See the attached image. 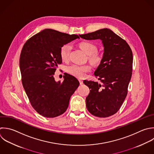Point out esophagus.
Wrapping results in <instances>:
<instances>
[{
    "label": "esophagus",
    "mask_w": 154,
    "mask_h": 154,
    "mask_svg": "<svg viewBox=\"0 0 154 154\" xmlns=\"http://www.w3.org/2000/svg\"><path fill=\"white\" fill-rule=\"evenodd\" d=\"M79 83H80L81 85L83 84V81L82 79H79Z\"/></svg>",
    "instance_id": "esophagus-1"
}]
</instances>
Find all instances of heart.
<instances>
[{
  "label": "heart",
  "mask_w": 154,
  "mask_h": 154,
  "mask_svg": "<svg viewBox=\"0 0 154 154\" xmlns=\"http://www.w3.org/2000/svg\"><path fill=\"white\" fill-rule=\"evenodd\" d=\"M81 49L88 55H90V60L94 63H98L101 60V56L96 53L97 46L90 42H82L79 44ZM72 50V46L70 44L63 45L60 50V55L62 60L67 61L69 59L70 53ZM91 67L89 65L79 66L77 64H72L66 68V71L69 74L77 78H83L86 73L90 72Z\"/></svg>",
  "instance_id": "1"
}]
</instances>
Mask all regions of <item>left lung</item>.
<instances>
[{"instance_id": "8db88e82", "label": "left lung", "mask_w": 154, "mask_h": 154, "mask_svg": "<svg viewBox=\"0 0 154 154\" xmlns=\"http://www.w3.org/2000/svg\"><path fill=\"white\" fill-rule=\"evenodd\" d=\"M79 36L102 42L103 58L94 73L100 83L87 80L84 82L91 89L86 97L88 111L96 117H109L119 110L128 94L132 71L131 49L125 40L107 28Z\"/></svg>"}]
</instances>
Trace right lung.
Segmentation results:
<instances>
[{
	"label": "right lung",
	"instance_id": "add662e5",
	"mask_svg": "<svg viewBox=\"0 0 154 154\" xmlns=\"http://www.w3.org/2000/svg\"><path fill=\"white\" fill-rule=\"evenodd\" d=\"M79 38L78 35L46 29L23 45L19 63L22 85L33 108L44 117L53 118L63 114L79 85L75 77L67 73L62 82H56L54 77L57 66L62 63L61 47Z\"/></svg>",
	"mask_w": 154,
	"mask_h": 154
}]
</instances>
